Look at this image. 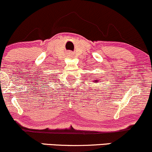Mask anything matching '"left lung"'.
Segmentation results:
<instances>
[{
	"label": "left lung",
	"instance_id": "1",
	"mask_svg": "<svg viewBox=\"0 0 152 152\" xmlns=\"http://www.w3.org/2000/svg\"><path fill=\"white\" fill-rule=\"evenodd\" d=\"M95 82H96V81H95ZM97 82H98V81H97Z\"/></svg>",
	"mask_w": 152,
	"mask_h": 152
}]
</instances>
